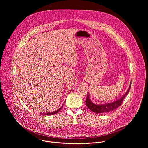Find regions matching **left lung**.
Instances as JSON below:
<instances>
[{"label": "left lung", "instance_id": "8db88e82", "mask_svg": "<svg viewBox=\"0 0 148 148\" xmlns=\"http://www.w3.org/2000/svg\"><path fill=\"white\" fill-rule=\"evenodd\" d=\"M131 82L130 83V86L127 91L126 92V93L121 98L117 99L116 101H115L114 102H112L111 103H108L100 104V105H97V104L94 103L90 99L89 93L88 92L87 97V99L86 101L87 107L90 110H91L92 112H94L96 113H105V112H109L111 111H113V110H115L116 108H117L118 107H119L121 105L124 98L126 97V96L127 95V94L130 92V90L131 88Z\"/></svg>", "mask_w": 148, "mask_h": 148}]
</instances>
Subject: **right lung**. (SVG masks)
I'll use <instances>...</instances> for the list:
<instances>
[{
    "mask_svg": "<svg viewBox=\"0 0 148 148\" xmlns=\"http://www.w3.org/2000/svg\"><path fill=\"white\" fill-rule=\"evenodd\" d=\"M64 104H63L59 109H58L57 110H56V111H53V112H47V113H41V114H44V115H52L56 114L58 113V112L60 111V110L61 109V108L63 107V105H64Z\"/></svg>",
    "mask_w": 148,
    "mask_h": 148,
    "instance_id": "1",
    "label": "right lung"
}]
</instances>
